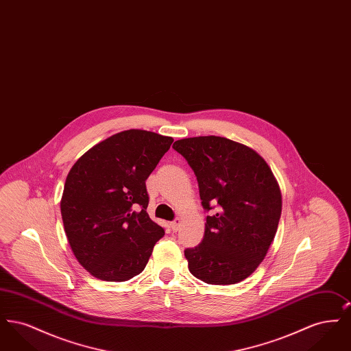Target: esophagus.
Masks as SVG:
<instances>
[{"label": "esophagus", "instance_id": "34e87169", "mask_svg": "<svg viewBox=\"0 0 351 351\" xmlns=\"http://www.w3.org/2000/svg\"><path fill=\"white\" fill-rule=\"evenodd\" d=\"M180 222H182V219H180V218H176L175 221H172V222L169 223L171 229H172L173 232H178V230H179V226H180Z\"/></svg>", "mask_w": 351, "mask_h": 351}]
</instances>
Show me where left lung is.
Returning <instances> with one entry per match:
<instances>
[{"instance_id": "left-lung-1", "label": "left lung", "mask_w": 351, "mask_h": 351, "mask_svg": "<svg viewBox=\"0 0 351 351\" xmlns=\"http://www.w3.org/2000/svg\"><path fill=\"white\" fill-rule=\"evenodd\" d=\"M193 169L206 216L200 245L184 255L204 283L237 284L262 263L282 215V192L266 160L249 146L206 135L172 146Z\"/></svg>"}]
</instances>
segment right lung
I'll list each match as a JSON object with an SVG mask.
<instances>
[{
    "label": "right lung",
    "mask_w": 351,
    "mask_h": 351,
    "mask_svg": "<svg viewBox=\"0 0 351 351\" xmlns=\"http://www.w3.org/2000/svg\"><path fill=\"white\" fill-rule=\"evenodd\" d=\"M173 139L130 129L82 155L68 172L60 212L71 250L92 276L126 282L139 275L165 230L146 209V180Z\"/></svg>",
    "instance_id": "add662e5"
}]
</instances>
